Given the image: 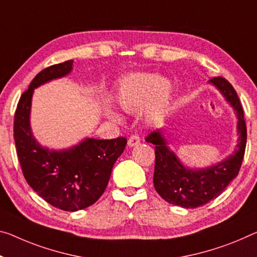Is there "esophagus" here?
<instances>
[{
    "mask_svg": "<svg viewBox=\"0 0 257 257\" xmlns=\"http://www.w3.org/2000/svg\"><path fill=\"white\" fill-rule=\"evenodd\" d=\"M140 142H141V139L139 137L132 136V137H130V139L127 141V145L130 146V147H136V146L140 145Z\"/></svg>",
    "mask_w": 257,
    "mask_h": 257,
    "instance_id": "esophagus-1",
    "label": "esophagus"
}]
</instances>
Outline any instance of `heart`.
I'll return each instance as SVG.
<instances>
[{
    "label": "heart",
    "mask_w": 257,
    "mask_h": 257,
    "mask_svg": "<svg viewBox=\"0 0 257 257\" xmlns=\"http://www.w3.org/2000/svg\"><path fill=\"white\" fill-rule=\"evenodd\" d=\"M173 85L167 78L154 73H131L119 82L115 96L116 105L128 115L142 109L149 119L159 120L165 116L171 103ZM113 120L120 118L109 113Z\"/></svg>",
    "instance_id": "obj_1"
}]
</instances>
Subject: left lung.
<instances>
[{
    "label": "left lung",
    "mask_w": 257,
    "mask_h": 257,
    "mask_svg": "<svg viewBox=\"0 0 257 257\" xmlns=\"http://www.w3.org/2000/svg\"><path fill=\"white\" fill-rule=\"evenodd\" d=\"M209 84L222 94L238 118V144L226 159L207 168H188L169 147L163 131L156 130L146 138V141L155 145L156 160L153 181L156 192L167 202L187 209L203 206L222 194L238 176L246 149L247 128L236 92L222 77H214L209 80Z\"/></svg>",
    "instance_id": "1"
}]
</instances>
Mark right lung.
<instances>
[{"label":"right lung","instance_id":"right-lung-1","mask_svg":"<svg viewBox=\"0 0 257 257\" xmlns=\"http://www.w3.org/2000/svg\"><path fill=\"white\" fill-rule=\"evenodd\" d=\"M73 61L51 65L38 73L23 94L15 113L14 137L18 160L27 184L51 206L65 211L85 209L100 199L109 183L113 164L127 140L86 138L70 148L41 146L31 128L34 89L71 73Z\"/></svg>","mask_w":257,"mask_h":257}]
</instances>
